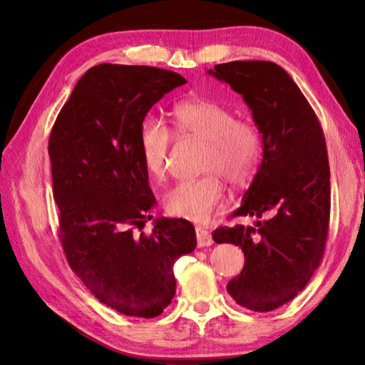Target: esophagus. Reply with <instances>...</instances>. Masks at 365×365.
Here are the masks:
<instances>
[{"label": "esophagus", "instance_id": "obj_1", "mask_svg": "<svg viewBox=\"0 0 365 365\" xmlns=\"http://www.w3.org/2000/svg\"><path fill=\"white\" fill-rule=\"evenodd\" d=\"M196 237H197V246L204 247V246H212L213 245V238L212 234L204 227H196Z\"/></svg>", "mask_w": 365, "mask_h": 365}]
</instances>
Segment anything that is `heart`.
Returning a JSON list of instances; mask_svg holds the SVG:
<instances>
[{
  "instance_id": "b5f03b06",
  "label": "heart",
  "mask_w": 365,
  "mask_h": 365,
  "mask_svg": "<svg viewBox=\"0 0 365 365\" xmlns=\"http://www.w3.org/2000/svg\"><path fill=\"white\" fill-rule=\"evenodd\" d=\"M175 130L205 143L202 173L196 180H185L165 196V208L175 218L204 222L210 218L224 197V183L245 188L260 166L262 135L250 119H238L232 108L216 100L197 97L183 100L173 110ZM173 135L165 122L145 119L139 127V152L150 177L166 174V158Z\"/></svg>"
}]
</instances>
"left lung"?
Returning a JSON list of instances; mask_svg holds the SVG:
<instances>
[{
  "label": "left lung",
  "instance_id": "1",
  "mask_svg": "<svg viewBox=\"0 0 365 365\" xmlns=\"http://www.w3.org/2000/svg\"><path fill=\"white\" fill-rule=\"evenodd\" d=\"M207 73L243 97L262 135V163L234 212L255 221L220 227L212 237L245 254L242 273L227 284L230 297L250 311L269 312L304 289L323 257L331 208L323 130L281 66L232 61Z\"/></svg>",
  "mask_w": 365,
  "mask_h": 365
}]
</instances>
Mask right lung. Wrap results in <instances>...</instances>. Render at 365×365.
Instances as JSON below:
<instances>
[{
    "label": "right lung",
    "mask_w": 365,
    "mask_h": 365,
    "mask_svg": "<svg viewBox=\"0 0 365 365\" xmlns=\"http://www.w3.org/2000/svg\"><path fill=\"white\" fill-rule=\"evenodd\" d=\"M187 80L149 66L100 64L76 83L54 122L48 155L59 237L94 297L123 315L153 319L175 294L173 267L196 250L187 220H153L157 205L139 152L150 108Z\"/></svg>",
    "instance_id": "obj_1"
}]
</instances>
